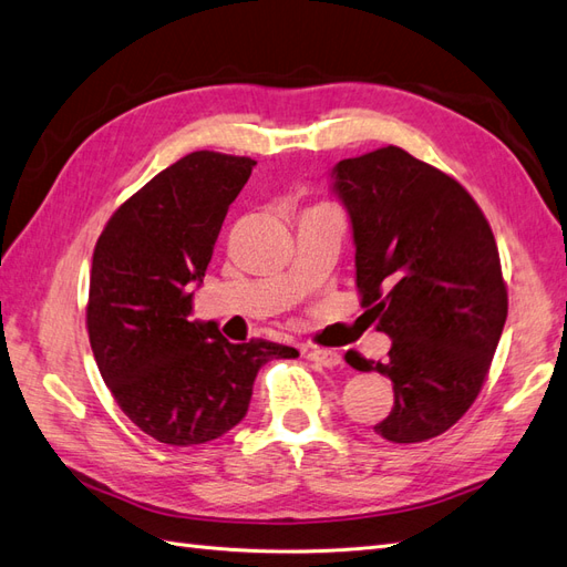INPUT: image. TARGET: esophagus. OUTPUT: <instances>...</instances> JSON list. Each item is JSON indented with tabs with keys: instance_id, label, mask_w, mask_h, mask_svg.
<instances>
[{
	"instance_id": "obj_1",
	"label": "esophagus",
	"mask_w": 567,
	"mask_h": 567,
	"mask_svg": "<svg viewBox=\"0 0 567 567\" xmlns=\"http://www.w3.org/2000/svg\"><path fill=\"white\" fill-rule=\"evenodd\" d=\"M308 361L322 365V368H337V365H341V355L331 349H310Z\"/></svg>"
}]
</instances>
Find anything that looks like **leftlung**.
<instances>
[{
    "instance_id": "left-lung-1",
    "label": "left lung",
    "mask_w": 567,
    "mask_h": 567,
    "mask_svg": "<svg viewBox=\"0 0 567 567\" xmlns=\"http://www.w3.org/2000/svg\"><path fill=\"white\" fill-rule=\"evenodd\" d=\"M331 192L349 212L355 286L392 339L388 361L347 363L394 384L375 433L423 443L457 423L488 375L507 288L486 216L457 183L399 146L339 161Z\"/></svg>"
}]
</instances>
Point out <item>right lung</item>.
<instances>
[{
    "instance_id": "1",
    "label": "right lung",
    "mask_w": 567,
    "mask_h": 567,
    "mask_svg": "<svg viewBox=\"0 0 567 567\" xmlns=\"http://www.w3.org/2000/svg\"><path fill=\"white\" fill-rule=\"evenodd\" d=\"M252 158L195 151L124 202L95 243L86 327L120 409L158 443L189 447L236 427L259 368L298 351L230 343L216 322L192 320L228 206Z\"/></svg>"
}]
</instances>
